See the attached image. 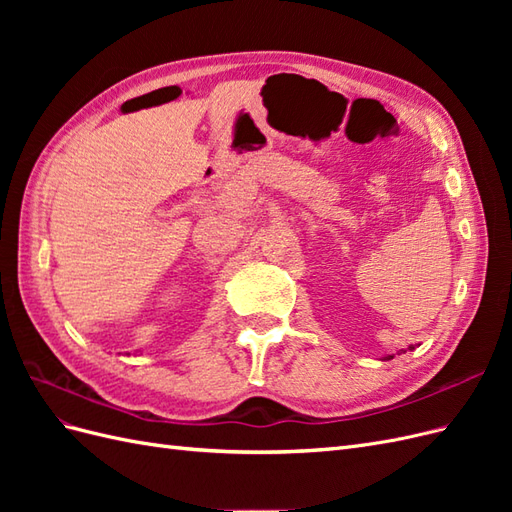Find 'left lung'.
I'll return each instance as SVG.
<instances>
[{"label":"left lung","mask_w":512,"mask_h":512,"mask_svg":"<svg viewBox=\"0 0 512 512\" xmlns=\"http://www.w3.org/2000/svg\"><path fill=\"white\" fill-rule=\"evenodd\" d=\"M408 350H414V346H408ZM404 352H406V350H404ZM393 356H395V354H386V356H382V361H391Z\"/></svg>","instance_id":"obj_1"}]
</instances>
